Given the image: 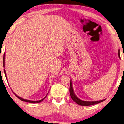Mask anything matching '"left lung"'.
Here are the masks:
<instances>
[{"instance_id":"1","label":"left lung","mask_w":124,"mask_h":124,"mask_svg":"<svg viewBox=\"0 0 124 124\" xmlns=\"http://www.w3.org/2000/svg\"><path fill=\"white\" fill-rule=\"evenodd\" d=\"M118 54H119V56L120 57V50H119V51H118ZM69 92H70V94L71 97L73 99V101H74L75 103H77V104H78V105H81V106H91V105H96V104L99 103L100 102H102L103 101H105V100H101V101H98L88 102V101H82V100L79 99V98L77 97L74 94V91H73L71 82H70V84Z\"/></svg>"}]
</instances>
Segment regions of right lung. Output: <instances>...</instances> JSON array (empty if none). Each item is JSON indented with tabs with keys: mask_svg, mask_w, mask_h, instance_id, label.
Segmentation results:
<instances>
[{
	"mask_svg": "<svg viewBox=\"0 0 124 124\" xmlns=\"http://www.w3.org/2000/svg\"><path fill=\"white\" fill-rule=\"evenodd\" d=\"M4 56H5V53H4V56H3V66H4ZM4 73H5V76H6V73H5V69H4ZM14 94L16 95V97H17L18 98H19V100H21V101H24V102H30V103H40V102H41V101H43V100H44V98H46V97L47 96V94L46 95V97H45L44 98H42V100H40V101H30V100H24V99H23V98H22L21 97H19V96H18L17 95H16L15 93H14V92H13Z\"/></svg>",
	"mask_w": 124,
	"mask_h": 124,
	"instance_id": "obj_1",
	"label": "right lung"
}]
</instances>
